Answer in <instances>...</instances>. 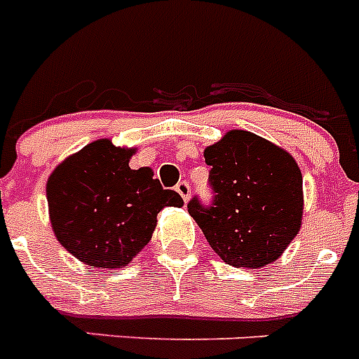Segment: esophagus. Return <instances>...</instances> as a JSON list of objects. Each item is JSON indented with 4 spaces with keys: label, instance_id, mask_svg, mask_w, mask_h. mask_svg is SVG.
Here are the masks:
<instances>
[{
    "label": "esophagus",
    "instance_id": "obj_1",
    "mask_svg": "<svg viewBox=\"0 0 359 359\" xmlns=\"http://www.w3.org/2000/svg\"><path fill=\"white\" fill-rule=\"evenodd\" d=\"M176 192L180 196H182L183 201H185V203L190 199V187H189V183H187V182H180V183H177V185H176Z\"/></svg>",
    "mask_w": 359,
    "mask_h": 359
}]
</instances>
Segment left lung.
<instances>
[{
    "label": "left lung",
    "mask_w": 359,
    "mask_h": 359,
    "mask_svg": "<svg viewBox=\"0 0 359 359\" xmlns=\"http://www.w3.org/2000/svg\"><path fill=\"white\" fill-rule=\"evenodd\" d=\"M210 165L214 205L198 199L189 214L226 264L264 268L284 253L302 224L300 167L278 145L231 129L203 152Z\"/></svg>",
    "instance_id": "left-lung-1"
}]
</instances>
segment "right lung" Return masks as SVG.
Returning <instances> with one entry per match:
<instances>
[{"mask_svg": "<svg viewBox=\"0 0 359 359\" xmlns=\"http://www.w3.org/2000/svg\"><path fill=\"white\" fill-rule=\"evenodd\" d=\"M136 149L102 138L57 165L46 182V199L57 241L88 266H128L151 241L158 214L183 207L149 167L131 169Z\"/></svg>", "mask_w": 359, "mask_h": 359, "instance_id": "right-lung-1", "label": "right lung"}]
</instances>
